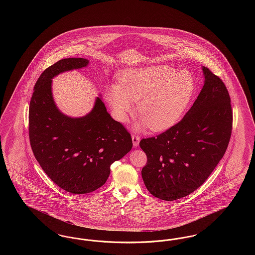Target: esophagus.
<instances>
[{
	"instance_id": "34e87169",
	"label": "esophagus",
	"mask_w": 255,
	"mask_h": 255,
	"mask_svg": "<svg viewBox=\"0 0 255 255\" xmlns=\"http://www.w3.org/2000/svg\"><path fill=\"white\" fill-rule=\"evenodd\" d=\"M132 140H133V145L135 147V146L138 145L139 140H140V137H139L138 134L133 133V135H132Z\"/></svg>"
}]
</instances>
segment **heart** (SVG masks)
I'll return each mask as SVG.
<instances>
[{"label": "heart", "mask_w": 255, "mask_h": 255, "mask_svg": "<svg viewBox=\"0 0 255 255\" xmlns=\"http://www.w3.org/2000/svg\"><path fill=\"white\" fill-rule=\"evenodd\" d=\"M119 78L121 85L106 91L116 117L125 121L135 101L138 116L156 132L168 130L182 120L198 88L192 73L165 65L125 70Z\"/></svg>", "instance_id": "obj_1"}]
</instances>
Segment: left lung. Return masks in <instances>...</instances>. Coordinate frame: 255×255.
<instances>
[{"label": "left lung", "instance_id": "1", "mask_svg": "<svg viewBox=\"0 0 255 255\" xmlns=\"http://www.w3.org/2000/svg\"><path fill=\"white\" fill-rule=\"evenodd\" d=\"M205 83L182 121L139 146L147 156L141 170L148 191L174 201L194 192L215 169L229 145L231 97L224 82L203 67Z\"/></svg>", "mask_w": 255, "mask_h": 255}]
</instances>
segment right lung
<instances>
[{
  "instance_id": "right-lung-1",
  "label": "right lung",
  "mask_w": 255,
  "mask_h": 255,
  "mask_svg": "<svg viewBox=\"0 0 255 255\" xmlns=\"http://www.w3.org/2000/svg\"><path fill=\"white\" fill-rule=\"evenodd\" d=\"M85 58H66L45 70L37 80L29 104V140L42 169L62 189L87 194L109 178L111 164L133 147L131 134L113 120L98 97L92 111L71 118L57 108L51 79L68 71L85 68Z\"/></svg>"
}]
</instances>
